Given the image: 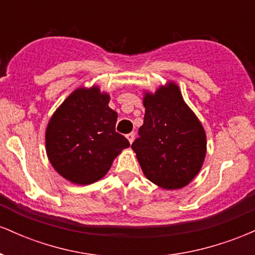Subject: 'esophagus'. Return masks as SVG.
Returning a JSON list of instances; mask_svg holds the SVG:
<instances>
[{
	"instance_id": "obj_1",
	"label": "esophagus",
	"mask_w": 255,
	"mask_h": 255,
	"mask_svg": "<svg viewBox=\"0 0 255 255\" xmlns=\"http://www.w3.org/2000/svg\"><path fill=\"white\" fill-rule=\"evenodd\" d=\"M126 136H127L128 141H129L130 144H131V142L134 141V136H135V134H134V133H129V134H127V135H126Z\"/></svg>"
}]
</instances>
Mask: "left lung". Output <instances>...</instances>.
<instances>
[{
	"instance_id": "obj_1",
	"label": "left lung",
	"mask_w": 255,
	"mask_h": 255,
	"mask_svg": "<svg viewBox=\"0 0 255 255\" xmlns=\"http://www.w3.org/2000/svg\"><path fill=\"white\" fill-rule=\"evenodd\" d=\"M144 125L131 144L142 172L164 189L187 186L206 156V134L176 84L145 92Z\"/></svg>"
}]
</instances>
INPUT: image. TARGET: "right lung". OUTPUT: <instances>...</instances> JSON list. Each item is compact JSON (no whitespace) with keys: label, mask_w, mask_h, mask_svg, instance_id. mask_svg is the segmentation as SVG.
Instances as JSON below:
<instances>
[{"label":"right lung","mask_w":255,"mask_h":255,"mask_svg":"<svg viewBox=\"0 0 255 255\" xmlns=\"http://www.w3.org/2000/svg\"><path fill=\"white\" fill-rule=\"evenodd\" d=\"M98 86L79 87L57 108L45 130V150L61 176L90 184L109 171L129 141L115 130L118 113Z\"/></svg>","instance_id":"obj_1"}]
</instances>
